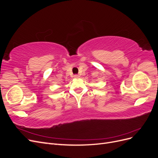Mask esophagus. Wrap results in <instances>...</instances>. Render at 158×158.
<instances>
[{
  "mask_svg": "<svg viewBox=\"0 0 158 158\" xmlns=\"http://www.w3.org/2000/svg\"><path fill=\"white\" fill-rule=\"evenodd\" d=\"M74 77L75 78H80V76H79L78 74H75V75L74 76Z\"/></svg>",
  "mask_w": 158,
  "mask_h": 158,
  "instance_id": "obj_1",
  "label": "esophagus"
}]
</instances>
